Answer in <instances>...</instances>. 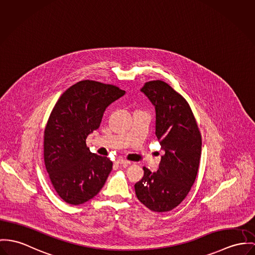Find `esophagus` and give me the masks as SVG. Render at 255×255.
<instances>
[{
	"label": "esophagus",
	"instance_id": "obj_1",
	"mask_svg": "<svg viewBox=\"0 0 255 255\" xmlns=\"http://www.w3.org/2000/svg\"><path fill=\"white\" fill-rule=\"evenodd\" d=\"M117 164H118V165H123V166H128V165L131 164V162L127 161L125 159H118V160H117Z\"/></svg>",
	"mask_w": 255,
	"mask_h": 255
}]
</instances>
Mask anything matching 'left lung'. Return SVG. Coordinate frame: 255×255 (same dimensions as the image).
Here are the masks:
<instances>
[{"label": "left lung", "mask_w": 255, "mask_h": 255, "mask_svg": "<svg viewBox=\"0 0 255 255\" xmlns=\"http://www.w3.org/2000/svg\"><path fill=\"white\" fill-rule=\"evenodd\" d=\"M140 91L155 107V134L165 154L155 173L143 167L135 191L150 211L165 213L184 200L196 179L202 137L189 104L168 83L151 80Z\"/></svg>", "instance_id": "1"}]
</instances>
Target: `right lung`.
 Masks as SVG:
<instances>
[{
  "instance_id": "1",
  "label": "right lung",
  "mask_w": 255,
  "mask_h": 255,
  "mask_svg": "<svg viewBox=\"0 0 255 255\" xmlns=\"http://www.w3.org/2000/svg\"><path fill=\"white\" fill-rule=\"evenodd\" d=\"M125 91L113 84L81 80L55 104L43 136L45 169L59 197L71 205L83 204L104 186L113 162L92 153L86 137L101 124L106 109Z\"/></svg>"
}]
</instances>
